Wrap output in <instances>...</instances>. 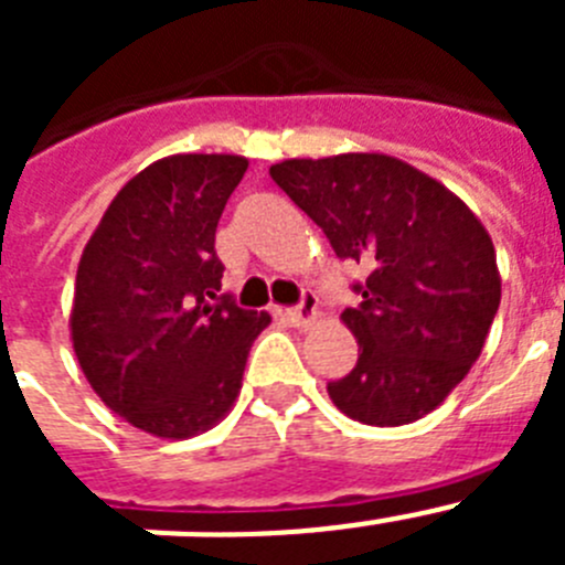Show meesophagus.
Masks as SVG:
<instances>
[{
  "instance_id": "34e87169",
  "label": "esophagus",
  "mask_w": 565,
  "mask_h": 565,
  "mask_svg": "<svg viewBox=\"0 0 565 565\" xmlns=\"http://www.w3.org/2000/svg\"><path fill=\"white\" fill-rule=\"evenodd\" d=\"M317 317H319V302H317V297H313V294H306V297H302V302H299L297 308L286 311V319L291 322L294 328L313 326V322H317Z\"/></svg>"
}]
</instances>
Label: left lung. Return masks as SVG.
I'll return each instance as SVG.
<instances>
[{
  "label": "left lung",
  "instance_id": "8db88e82",
  "mask_svg": "<svg viewBox=\"0 0 565 565\" xmlns=\"http://www.w3.org/2000/svg\"><path fill=\"white\" fill-rule=\"evenodd\" d=\"M271 178L331 239L371 268L342 322L359 342L328 382L344 416L398 427L433 413L481 356L501 306L492 237L472 209L422 169L382 152L288 158Z\"/></svg>",
  "mask_w": 565,
  "mask_h": 565
}]
</instances>
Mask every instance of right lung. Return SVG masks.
I'll list each match as a JSON object with an SVG mask.
<instances>
[{
	"mask_svg": "<svg viewBox=\"0 0 565 565\" xmlns=\"http://www.w3.org/2000/svg\"><path fill=\"white\" fill-rule=\"evenodd\" d=\"M243 154H169L121 186L84 246L70 339L109 411L158 438L212 430L234 407L266 311L221 297L214 232Z\"/></svg>",
	"mask_w": 565,
	"mask_h": 565,
	"instance_id": "obj_1",
	"label": "right lung"
}]
</instances>
